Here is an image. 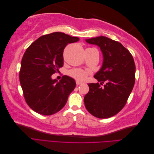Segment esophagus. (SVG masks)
<instances>
[{"label": "esophagus", "instance_id": "1", "mask_svg": "<svg viewBox=\"0 0 154 154\" xmlns=\"http://www.w3.org/2000/svg\"><path fill=\"white\" fill-rule=\"evenodd\" d=\"M76 85H80V84H82V82H79V81H76Z\"/></svg>", "mask_w": 154, "mask_h": 154}]
</instances>
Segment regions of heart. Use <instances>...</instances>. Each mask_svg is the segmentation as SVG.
<instances>
[{"instance_id": "heart-1", "label": "heart", "mask_w": 154, "mask_h": 154, "mask_svg": "<svg viewBox=\"0 0 154 154\" xmlns=\"http://www.w3.org/2000/svg\"><path fill=\"white\" fill-rule=\"evenodd\" d=\"M88 74V72L80 69H74L69 72L70 76H71L78 81H84L87 78Z\"/></svg>"}]
</instances>
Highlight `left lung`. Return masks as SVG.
Segmentation results:
<instances>
[{
	"label": "left lung",
	"mask_w": 154,
	"mask_h": 154,
	"mask_svg": "<svg viewBox=\"0 0 154 154\" xmlns=\"http://www.w3.org/2000/svg\"><path fill=\"white\" fill-rule=\"evenodd\" d=\"M85 40L99 46L103 62L94 75L100 83L88 84L89 91L84 97L85 106L95 117L109 118L123 109L133 89L136 80L134 60L130 51L119 42L105 36Z\"/></svg>",
	"instance_id": "left-lung-1"
}]
</instances>
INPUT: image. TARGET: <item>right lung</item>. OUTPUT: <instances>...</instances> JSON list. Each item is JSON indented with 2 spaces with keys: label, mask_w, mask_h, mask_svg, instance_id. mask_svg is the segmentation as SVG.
I'll return each mask as SVG.
<instances>
[{
  "label": "right lung",
  "mask_w": 154,
  "mask_h": 154,
  "mask_svg": "<svg viewBox=\"0 0 154 154\" xmlns=\"http://www.w3.org/2000/svg\"><path fill=\"white\" fill-rule=\"evenodd\" d=\"M79 40L78 37L54 32L40 36L25 51L19 80L26 102L36 112L52 115L66 104L76 87L75 80L65 75L58 82L52 80L51 76L63 67L66 46Z\"/></svg>",
  "instance_id": "right-lung-1"
}]
</instances>
